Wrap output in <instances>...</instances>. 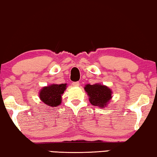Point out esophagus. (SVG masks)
<instances>
[{
    "label": "esophagus",
    "instance_id": "obj_1",
    "mask_svg": "<svg viewBox=\"0 0 157 157\" xmlns=\"http://www.w3.org/2000/svg\"><path fill=\"white\" fill-rule=\"evenodd\" d=\"M72 85L75 86V87H78V86L79 85V82H72Z\"/></svg>",
    "mask_w": 157,
    "mask_h": 157
}]
</instances>
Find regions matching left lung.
<instances>
[{"instance_id": "8db88e82", "label": "left lung", "mask_w": 157, "mask_h": 157, "mask_svg": "<svg viewBox=\"0 0 157 157\" xmlns=\"http://www.w3.org/2000/svg\"><path fill=\"white\" fill-rule=\"evenodd\" d=\"M90 98V103L94 106L104 107L112 98V91L105 85L94 84L87 85L85 87Z\"/></svg>"}]
</instances>
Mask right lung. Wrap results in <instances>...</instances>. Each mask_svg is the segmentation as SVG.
I'll return each mask as SVG.
<instances>
[{
    "mask_svg": "<svg viewBox=\"0 0 157 157\" xmlns=\"http://www.w3.org/2000/svg\"><path fill=\"white\" fill-rule=\"evenodd\" d=\"M66 89V84L52 85L45 87L40 92V98L45 105L57 107L61 103V95Z\"/></svg>",
    "mask_w": 157,
    "mask_h": 157,
    "instance_id": "1",
    "label": "right lung"
}]
</instances>
